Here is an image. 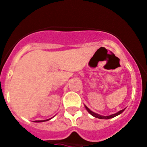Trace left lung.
Returning <instances> with one entry per match:
<instances>
[{"instance_id":"obj_1","label":"left lung","mask_w":147,"mask_h":147,"mask_svg":"<svg viewBox=\"0 0 147 147\" xmlns=\"http://www.w3.org/2000/svg\"><path fill=\"white\" fill-rule=\"evenodd\" d=\"M84 107H85L86 109H87V112H88L90 114V115H92V116H93V117H96V118H99V119H111V118L115 117L117 116V115H120V114L122 113V112H124V109H121V110L119 111V112H117V113L114 114V115H109V116H102V115H98V114L94 113V112H93L92 111L90 110V109H89V108L87 107L86 106V105H84Z\"/></svg>"}]
</instances>
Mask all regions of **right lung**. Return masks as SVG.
Masks as SVG:
<instances>
[{
	"instance_id": "1",
	"label": "right lung",
	"mask_w": 147,
	"mask_h": 147,
	"mask_svg": "<svg viewBox=\"0 0 147 147\" xmlns=\"http://www.w3.org/2000/svg\"><path fill=\"white\" fill-rule=\"evenodd\" d=\"M50 119H46V120H38V121H35V122H42V121H48Z\"/></svg>"
}]
</instances>
